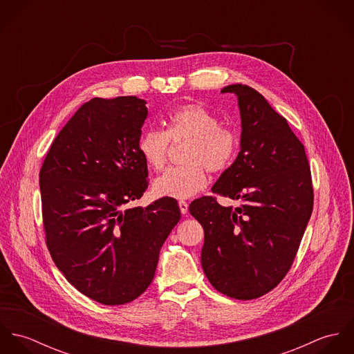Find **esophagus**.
Here are the masks:
<instances>
[{
  "label": "esophagus",
  "mask_w": 354,
  "mask_h": 354,
  "mask_svg": "<svg viewBox=\"0 0 354 354\" xmlns=\"http://www.w3.org/2000/svg\"><path fill=\"white\" fill-rule=\"evenodd\" d=\"M178 205H180V211H181V214L187 215V214H188V203L185 202V201H180V202H178Z\"/></svg>",
  "instance_id": "1"
}]
</instances>
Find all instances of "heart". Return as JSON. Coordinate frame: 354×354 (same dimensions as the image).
Segmentation results:
<instances>
[{
	"instance_id": "1",
	"label": "heart",
	"mask_w": 354,
	"mask_h": 354,
	"mask_svg": "<svg viewBox=\"0 0 354 354\" xmlns=\"http://www.w3.org/2000/svg\"><path fill=\"white\" fill-rule=\"evenodd\" d=\"M166 131L149 129L142 133L138 149L145 162L156 171L165 169L170 142L184 143V166L163 173L153 181V194L160 198L188 199L207 185V171L222 173L236 160L241 138L218 114L201 103H187L169 113Z\"/></svg>"
}]
</instances>
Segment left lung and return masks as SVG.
<instances>
[{
  "label": "left lung",
  "instance_id": "8db88e82",
  "mask_svg": "<svg viewBox=\"0 0 354 354\" xmlns=\"http://www.w3.org/2000/svg\"><path fill=\"white\" fill-rule=\"evenodd\" d=\"M241 114V150L212 187L216 196L240 201L221 205L215 196L191 203L204 229L202 267L222 295L252 300L286 277L313 208L310 167L303 143L261 94L233 84Z\"/></svg>",
  "mask_w": 354,
  "mask_h": 354
}]
</instances>
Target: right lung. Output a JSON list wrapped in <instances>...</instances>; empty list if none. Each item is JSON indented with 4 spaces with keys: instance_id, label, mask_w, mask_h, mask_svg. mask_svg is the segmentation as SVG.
Returning <instances> with one entry per match:
<instances>
[{
    "instance_id": "obj_1",
    "label": "right lung",
    "mask_w": 354,
    "mask_h": 354,
    "mask_svg": "<svg viewBox=\"0 0 354 354\" xmlns=\"http://www.w3.org/2000/svg\"><path fill=\"white\" fill-rule=\"evenodd\" d=\"M146 103L136 97L86 102L54 139L39 171L51 259L71 285L104 305L131 303L146 292L181 218L173 198L124 209L149 188L138 149Z\"/></svg>"
}]
</instances>
